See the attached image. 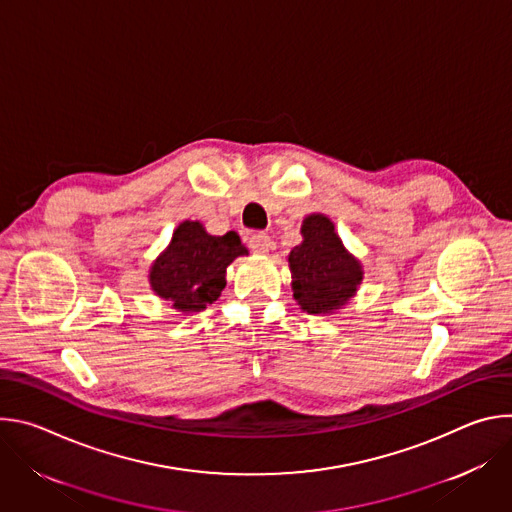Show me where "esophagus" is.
<instances>
[{"mask_svg": "<svg viewBox=\"0 0 512 512\" xmlns=\"http://www.w3.org/2000/svg\"><path fill=\"white\" fill-rule=\"evenodd\" d=\"M249 247L257 255H265L271 249V239H269V235H253L249 239Z\"/></svg>", "mask_w": 512, "mask_h": 512, "instance_id": "esophagus-1", "label": "esophagus"}]
</instances>
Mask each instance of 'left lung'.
Returning <instances> with one entry per match:
<instances>
[{
    "label": "left lung",
    "instance_id": "left-lung-1",
    "mask_svg": "<svg viewBox=\"0 0 512 512\" xmlns=\"http://www.w3.org/2000/svg\"><path fill=\"white\" fill-rule=\"evenodd\" d=\"M302 237L287 257L294 298L308 314H334L356 294L362 265L346 251L326 214L306 216Z\"/></svg>",
    "mask_w": 512,
    "mask_h": 512
}]
</instances>
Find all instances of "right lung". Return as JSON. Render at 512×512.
<instances>
[{"mask_svg": "<svg viewBox=\"0 0 512 512\" xmlns=\"http://www.w3.org/2000/svg\"><path fill=\"white\" fill-rule=\"evenodd\" d=\"M239 255H247V247L235 231L214 237L198 221H184L166 251L152 263L150 285L174 310L200 312L221 296L227 267Z\"/></svg>", "mask_w": 512, "mask_h": 512, "instance_id": "obj_1", "label": "right lung"}]
</instances>
